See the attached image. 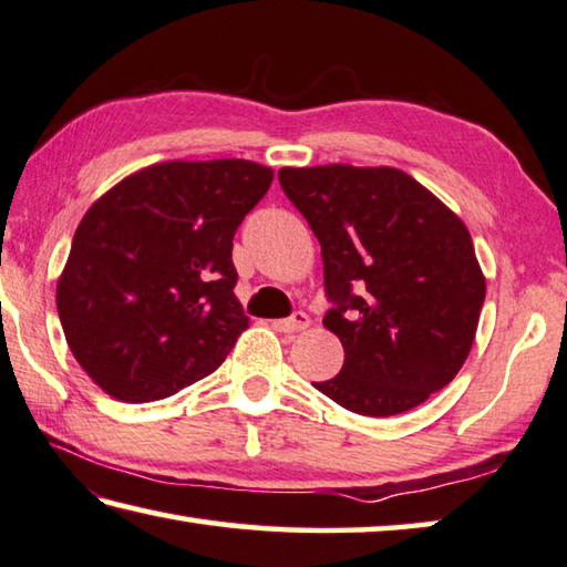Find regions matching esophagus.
Wrapping results in <instances>:
<instances>
[{
  "label": "esophagus",
  "instance_id": "1",
  "mask_svg": "<svg viewBox=\"0 0 567 567\" xmlns=\"http://www.w3.org/2000/svg\"><path fill=\"white\" fill-rule=\"evenodd\" d=\"M310 327V317H307L305 312H295L292 317L287 319H277L275 322V329L277 332H285V334H295V332H302V329Z\"/></svg>",
  "mask_w": 567,
  "mask_h": 567
}]
</instances>
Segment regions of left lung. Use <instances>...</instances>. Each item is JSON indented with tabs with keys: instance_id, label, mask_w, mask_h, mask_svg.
<instances>
[{
	"instance_id": "obj_1",
	"label": "left lung",
	"mask_w": 567,
	"mask_h": 567,
	"mask_svg": "<svg viewBox=\"0 0 567 567\" xmlns=\"http://www.w3.org/2000/svg\"><path fill=\"white\" fill-rule=\"evenodd\" d=\"M322 245L342 372L315 382L339 406L394 416L444 389L476 339L486 277L458 215L391 166L280 168Z\"/></svg>"
}]
</instances>
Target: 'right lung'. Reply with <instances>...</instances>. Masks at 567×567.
I'll list each match as a JSON object with an SVG mask.
<instances>
[{"label": "right lung", "mask_w": 567, "mask_h": 567, "mask_svg": "<svg viewBox=\"0 0 567 567\" xmlns=\"http://www.w3.org/2000/svg\"><path fill=\"white\" fill-rule=\"evenodd\" d=\"M243 158L163 161L81 218L56 307L81 369L118 401H158L213 374L248 317L233 238L272 183Z\"/></svg>", "instance_id": "add662e5"}]
</instances>
